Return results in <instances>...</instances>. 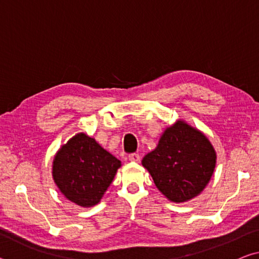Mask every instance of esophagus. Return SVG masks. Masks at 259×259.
Segmentation results:
<instances>
[{"label":"esophagus","instance_id":"34e87169","mask_svg":"<svg viewBox=\"0 0 259 259\" xmlns=\"http://www.w3.org/2000/svg\"><path fill=\"white\" fill-rule=\"evenodd\" d=\"M129 161L131 162H139L140 161V156L137 153H133V154L129 155Z\"/></svg>","mask_w":259,"mask_h":259}]
</instances>
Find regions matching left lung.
Instances as JSON below:
<instances>
[{
  "instance_id": "8db88e82",
  "label": "left lung",
  "mask_w": 259,
  "mask_h": 259,
  "mask_svg": "<svg viewBox=\"0 0 259 259\" xmlns=\"http://www.w3.org/2000/svg\"><path fill=\"white\" fill-rule=\"evenodd\" d=\"M216 152L200 130L185 121L164 130L155 150L142 161L155 186L172 202H185L207 186L216 166Z\"/></svg>"
}]
</instances>
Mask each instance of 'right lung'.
I'll use <instances>...</instances> for the list:
<instances>
[{"instance_id":"1","label":"right lung","mask_w":259,"mask_h":259,"mask_svg":"<svg viewBox=\"0 0 259 259\" xmlns=\"http://www.w3.org/2000/svg\"><path fill=\"white\" fill-rule=\"evenodd\" d=\"M120 166V160L80 133L56 153L52 177L65 198L89 208L102 200Z\"/></svg>"}]
</instances>
